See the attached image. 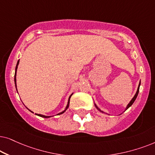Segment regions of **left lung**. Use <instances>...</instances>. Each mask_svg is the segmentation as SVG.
Returning a JSON list of instances; mask_svg holds the SVG:
<instances>
[{
  "label": "left lung",
  "instance_id": "left-lung-1",
  "mask_svg": "<svg viewBox=\"0 0 155 155\" xmlns=\"http://www.w3.org/2000/svg\"><path fill=\"white\" fill-rule=\"evenodd\" d=\"M140 86V81L139 86H138V88H137V92H136V94H135V96H134V97H133V99H132V100L130 101V102L129 104H128V105H127V106L126 107V109H125V110H126L128 108H130V106H132V105H133V103H134V101H135V99H136V98H137V95H138V93H139ZM95 106H96V105H95ZM96 108L98 109V110L99 111H101V112H102V113H104V112H103V111L101 110L100 109H98V107H97L96 106Z\"/></svg>",
  "mask_w": 155,
  "mask_h": 155
}]
</instances>
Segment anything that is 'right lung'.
<instances>
[{"label": "right lung", "mask_w": 155, "mask_h": 155, "mask_svg": "<svg viewBox=\"0 0 155 155\" xmlns=\"http://www.w3.org/2000/svg\"><path fill=\"white\" fill-rule=\"evenodd\" d=\"M18 64H19V60L18 61V63H17V65H16V67H15V79H14V80H15V87H16V71H17V69H18ZM72 96V94L71 95V96H69V101H68V104H67V107H66V109L64 110L63 111V112H61V113H59L58 115H60V114H62V113H64L65 112L66 110H67V109L69 108V101H70V98H71V96ZM36 115H38V116H40V117H45V118H47V117H50L51 116H46V115H40V114H36Z\"/></svg>", "instance_id": "add662e5"}]
</instances>
